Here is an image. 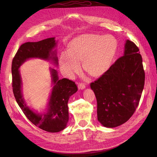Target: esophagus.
I'll return each instance as SVG.
<instances>
[{"instance_id":"esophagus-1","label":"esophagus","mask_w":157,"mask_h":157,"mask_svg":"<svg viewBox=\"0 0 157 157\" xmlns=\"http://www.w3.org/2000/svg\"><path fill=\"white\" fill-rule=\"evenodd\" d=\"M78 89H80V90H83L85 88H86V86H85V84L84 83H79L78 85Z\"/></svg>"}]
</instances>
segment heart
<instances>
[{"instance_id":"b5f03b06","label":"heart","mask_w":157,"mask_h":157,"mask_svg":"<svg viewBox=\"0 0 157 157\" xmlns=\"http://www.w3.org/2000/svg\"><path fill=\"white\" fill-rule=\"evenodd\" d=\"M118 46L116 38L110 35H81L70 42L69 50L61 53L60 69L71 77L80 71V61L83 59L85 71L93 77H99L110 68Z\"/></svg>"}]
</instances>
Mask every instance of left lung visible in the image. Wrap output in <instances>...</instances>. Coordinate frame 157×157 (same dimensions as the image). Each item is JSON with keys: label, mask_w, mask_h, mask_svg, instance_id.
Instances as JSON below:
<instances>
[{"label": "left lung", "mask_w": 157, "mask_h": 157, "mask_svg": "<svg viewBox=\"0 0 157 157\" xmlns=\"http://www.w3.org/2000/svg\"><path fill=\"white\" fill-rule=\"evenodd\" d=\"M144 84L140 50L127 40L124 56L90 84L97 99L98 121L105 127L115 128L129 120L138 106Z\"/></svg>", "instance_id": "left-lung-1"}]
</instances>
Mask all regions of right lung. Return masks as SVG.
Segmentation results:
<instances>
[{"instance_id":"1","label":"right lung","mask_w":157,"mask_h":157,"mask_svg":"<svg viewBox=\"0 0 157 157\" xmlns=\"http://www.w3.org/2000/svg\"><path fill=\"white\" fill-rule=\"evenodd\" d=\"M57 42L54 37L48 38L39 42H28L23 44L18 49L12 60V89L14 97L26 117L33 124L48 132H58L66 128L69 121L68 101L69 98L78 90L77 85L67 78L59 79L57 71L50 68L52 80V93L46 111L38 113L29 108L23 98L22 81L19 71L20 66L30 58L52 60L58 65Z\"/></svg>"}]
</instances>
